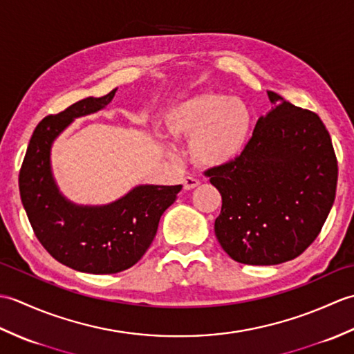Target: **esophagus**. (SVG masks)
<instances>
[{"instance_id": "34e87169", "label": "esophagus", "mask_w": 354, "mask_h": 354, "mask_svg": "<svg viewBox=\"0 0 354 354\" xmlns=\"http://www.w3.org/2000/svg\"><path fill=\"white\" fill-rule=\"evenodd\" d=\"M199 184H201L199 179L193 178V176H185V178L183 179L184 190H193V189H196V187H198Z\"/></svg>"}]
</instances>
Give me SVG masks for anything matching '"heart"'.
Masks as SVG:
<instances>
[{
	"instance_id": "b5f03b06",
	"label": "heart",
	"mask_w": 354,
	"mask_h": 354,
	"mask_svg": "<svg viewBox=\"0 0 354 354\" xmlns=\"http://www.w3.org/2000/svg\"><path fill=\"white\" fill-rule=\"evenodd\" d=\"M254 117L248 103L222 93H202L176 103L165 117L171 137L190 140L192 160L222 167L245 152Z\"/></svg>"
}]
</instances>
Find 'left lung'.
I'll list each match as a JSON object with an SVG mask.
<instances>
[{
  "instance_id": "obj_1",
  "label": "left lung",
  "mask_w": 354,
  "mask_h": 354,
  "mask_svg": "<svg viewBox=\"0 0 354 354\" xmlns=\"http://www.w3.org/2000/svg\"><path fill=\"white\" fill-rule=\"evenodd\" d=\"M275 108L260 117L236 161L205 171L222 194L214 232L243 265L293 260L318 237L336 196L332 138L312 111L268 91Z\"/></svg>"
}]
</instances>
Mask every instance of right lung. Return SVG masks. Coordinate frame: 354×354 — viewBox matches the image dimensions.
Instances as JSON below:
<instances>
[{"label":"right lung","instance_id":"1","mask_svg":"<svg viewBox=\"0 0 354 354\" xmlns=\"http://www.w3.org/2000/svg\"><path fill=\"white\" fill-rule=\"evenodd\" d=\"M117 89L88 97L36 126L19 170L21 201L35 236L53 259L88 274H117L137 263L153 242L162 213L183 185H138L112 204L76 205L53 179L50 152L74 118L103 109Z\"/></svg>","mask_w":354,"mask_h":354}]
</instances>
